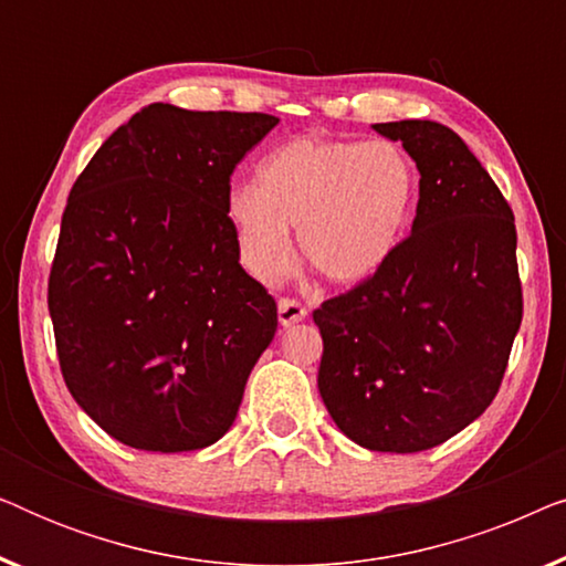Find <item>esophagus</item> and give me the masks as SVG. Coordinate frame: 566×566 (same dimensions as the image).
<instances>
[{
	"label": "esophagus",
	"instance_id": "34e87169",
	"mask_svg": "<svg viewBox=\"0 0 566 566\" xmlns=\"http://www.w3.org/2000/svg\"><path fill=\"white\" fill-rule=\"evenodd\" d=\"M301 319H306V306L298 304L296 298H281L277 301V322L283 324V327H291V324H296Z\"/></svg>",
	"mask_w": 566,
	"mask_h": 566
}]
</instances>
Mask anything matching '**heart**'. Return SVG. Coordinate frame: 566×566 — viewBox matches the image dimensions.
Here are the masks:
<instances>
[{
    "label": "heart",
    "instance_id": "1",
    "mask_svg": "<svg viewBox=\"0 0 566 566\" xmlns=\"http://www.w3.org/2000/svg\"><path fill=\"white\" fill-rule=\"evenodd\" d=\"M420 200V172L391 142L291 138L258 165V180L237 185L227 219L247 270L275 281L301 252L332 283L376 275L405 242Z\"/></svg>",
    "mask_w": 566,
    "mask_h": 566
}]
</instances>
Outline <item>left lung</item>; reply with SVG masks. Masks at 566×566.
Here are the masks:
<instances>
[{
	"instance_id": "1",
	"label": "left lung",
	"mask_w": 566,
	"mask_h": 566,
	"mask_svg": "<svg viewBox=\"0 0 566 566\" xmlns=\"http://www.w3.org/2000/svg\"><path fill=\"white\" fill-rule=\"evenodd\" d=\"M420 169L397 254L314 312L319 394L353 443L417 453L476 420L521 329L515 216L459 134L436 120L374 123Z\"/></svg>"
}]
</instances>
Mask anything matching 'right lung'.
<instances>
[{
    "label": "right lung",
    "mask_w": 566,
    "mask_h": 566,
    "mask_svg": "<svg viewBox=\"0 0 566 566\" xmlns=\"http://www.w3.org/2000/svg\"><path fill=\"white\" fill-rule=\"evenodd\" d=\"M275 126L154 103L69 192L49 277L61 374L120 443L198 451L234 422L277 306L239 265L229 177Z\"/></svg>",
    "instance_id": "right-lung-1"
}]
</instances>
